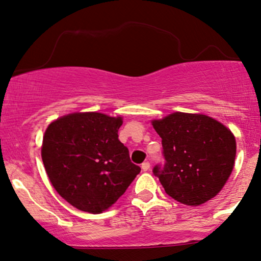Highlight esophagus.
Listing matches in <instances>:
<instances>
[{
	"instance_id": "34e87169",
	"label": "esophagus",
	"mask_w": 261,
	"mask_h": 261,
	"mask_svg": "<svg viewBox=\"0 0 261 261\" xmlns=\"http://www.w3.org/2000/svg\"><path fill=\"white\" fill-rule=\"evenodd\" d=\"M142 169L144 171H148L149 169H150V163L149 162H144V163H142Z\"/></svg>"
}]
</instances>
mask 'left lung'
Returning a JSON list of instances; mask_svg holds the SVG:
<instances>
[{
  "mask_svg": "<svg viewBox=\"0 0 261 261\" xmlns=\"http://www.w3.org/2000/svg\"><path fill=\"white\" fill-rule=\"evenodd\" d=\"M152 125L162 138L164 157L152 172L168 195L188 205L213 199L234 167L237 144L230 130L208 116L183 112Z\"/></svg>",
  "mask_w": 261,
  "mask_h": 261,
  "instance_id": "obj_1",
  "label": "left lung"
}]
</instances>
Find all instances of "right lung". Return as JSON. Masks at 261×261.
<instances>
[{"instance_id": "obj_1", "label": "right lung", "mask_w": 261, "mask_h": 261, "mask_svg": "<svg viewBox=\"0 0 261 261\" xmlns=\"http://www.w3.org/2000/svg\"><path fill=\"white\" fill-rule=\"evenodd\" d=\"M122 118L72 113L49 124L41 156L61 197L83 212H104L125 193L141 168L118 139Z\"/></svg>"}]
</instances>
